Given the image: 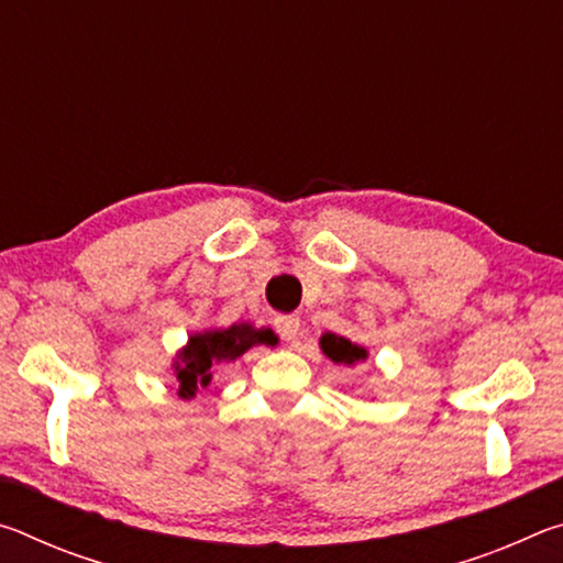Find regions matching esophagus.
<instances>
[{
	"label": "esophagus",
	"mask_w": 563,
	"mask_h": 563,
	"mask_svg": "<svg viewBox=\"0 0 563 563\" xmlns=\"http://www.w3.org/2000/svg\"><path fill=\"white\" fill-rule=\"evenodd\" d=\"M275 330H278V335L283 340L292 342L300 332V318L298 316H278L275 318Z\"/></svg>",
	"instance_id": "obj_1"
}]
</instances>
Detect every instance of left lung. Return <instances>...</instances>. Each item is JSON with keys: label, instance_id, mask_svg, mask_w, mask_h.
<instances>
[{"label": "left lung", "instance_id": "left-lung-1", "mask_svg": "<svg viewBox=\"0 0 563 563\" xmlns=\"http://www.w3.org/2000/svg\"><path fill=\"white\" fill-rule=\"evenodd\" d=\"M320 350L325 352V355L338 362V365H355V362H365L367 360V350L362 345H355V342L335 335V332H325V335L320 338Z\"/></svg>", "mask_w": 563, "mask_h": 563}]
</instances>
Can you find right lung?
I'll use <instances>...</instances> for the list:
<instances>
[{
  "label": "right lung",
  "mask_w": 563,
  "mask_h": 563,
  "mask_svg": "<svg viewBox=\"0 0 563 563\" xmlns=\"http://www.w3.org/2000/svg\"><path fill=\"white\" fill-rule=\"evenodd\" d=\"M278 335L271 328H253L251 322H235L231 328H213L196 332L188 345L174 360L178 397L194 399L211 385V367L218 362H233L253 345H275Z\"/></svg>",
  "instance_id": "add662e5"
}]
</instances>
